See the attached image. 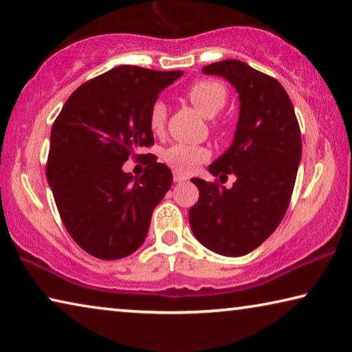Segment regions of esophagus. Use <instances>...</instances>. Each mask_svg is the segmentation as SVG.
I'll return each instance as SVG.
<instances>
[{
  "mask_svg": "<svg viewBox=\"0 0 352 352\" xmlns=\"http://www.w3.org/2000/svg\"><path fill=\"white\" fill-rule=\"evenodd\" d=\"M186 180H188V178L185 175L178 174V172H175V174H174V182L175 183H183V182H186Z\"/></svg>",
  "mask_w": 352,
  "mask_h": 352,
  "instance_id": "obj_1",
  "label": "esophagus"
}]
</instances>
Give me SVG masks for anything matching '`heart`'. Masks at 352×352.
Returning <instances> with one entry per match:
<instances>
[{"instance_id":"1","label":"heart","mask_w":352,"mask_h":352,"mask_svg":"<svg viewBox=\"0 0 352 352\" xmlns=\"http://www.w3.org/2000/svg\"><path fill=\"white\" fill-rule=\"evenodd\" d=\"M186 97L205 117H214L227 103V89L219 81L202 80L194 82L188 89ZM167 120V106L161 100H156L150 106L148 125L153 133L164 130ZM163 158L172 169L180 174H189L196 167L210 158V150L191 144H174L164 150Z\"/></svg>"}]
</instances>
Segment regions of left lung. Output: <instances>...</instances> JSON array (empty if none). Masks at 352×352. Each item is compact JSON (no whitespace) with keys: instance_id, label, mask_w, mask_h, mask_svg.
<instances>
[{"instance_id":"left-lung-1","label":"left lung","mask_w":352,"mask_h":352,"mask_svg":"<svg viewBox=\"0 0 352 352\" xmlns=\"http://www.w3.org/2000/svg\"><path fill=\"white\" fill-rule=\"evenodd\" d=\"M236 89L239 117L233 144L208 170L233 174L230 189L191 178L199 188L189 226L206 249L241 256L260 246L280 224L292 199L302 155L300 130L292 100L276 78L246 63L227 59L202 69Z\"/></svg>"}]
</instances>
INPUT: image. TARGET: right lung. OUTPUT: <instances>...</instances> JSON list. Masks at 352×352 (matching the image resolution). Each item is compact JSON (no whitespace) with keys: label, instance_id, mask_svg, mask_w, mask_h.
Instances as JSON below:
<instances>
[{"label":"right lung","instance_id":"1","mask_svg":"<svg viewBox=\"0 0 352 352\" xmlns=\"http://www.w3.org/2000/svg\"><path fill=\"white\" fill-rule=\"evenodd\" d=\"M182 75L116 67L78 87L56 117L48 185L67 232L100 260L124 258L142 246L155 206L172 185L170 169L156 156L141 177L122 166L150 155H136L155 144L150 106Z\"/></svg>","mask_w":352,"mask_h":352}]
</instances>
